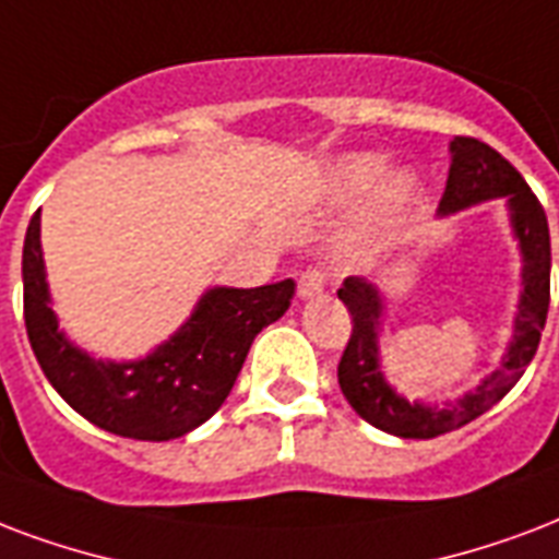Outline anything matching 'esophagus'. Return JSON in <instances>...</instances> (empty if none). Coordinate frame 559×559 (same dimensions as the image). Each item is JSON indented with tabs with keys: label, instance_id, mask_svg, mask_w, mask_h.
<instances>
[{
	"label": "esophagus",
	"instance_id": "obj_1",
	"mask_svg": "<svg viewBox=\"0 0 559 559\" xmlns=\"http://www.w3.org/2000/svg\"><path fill=\"white\" fill-rule=\"evenodd\" d=\"M322 287H325V272L317 270V266H308V270L298 275V298L319 296Z\"/></svg>",
	"mask_w": 559,
	"mask_h": 559
}]
</instances>
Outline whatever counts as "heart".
I'll return each instance as SVG.
<instances>
[{
	"instance_id": "obj_1",
	"label": "heart",
	"mask_w": 559,
	"mask_h": 559,
	"mask_svg": "<svg viewBox=\"0 0 559 559\" xmlns=\"http://www.w3.org/2000/svg\"><path fill=\"white\" fill-rule=\"evenodd\" d=\"M386 157L378 152H348L334 160H328L319 169L317 195L325 204H348L366 195L374 187L372 202L366 207L355 240L348 246L352 258H369L381 249L386 234L393 231L402 219L404 207L413 202V176L411 173H390L386 179Z\"/></svg>"
}]
</instances>
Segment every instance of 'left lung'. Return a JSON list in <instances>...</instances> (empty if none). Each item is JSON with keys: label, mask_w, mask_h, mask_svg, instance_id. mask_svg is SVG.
I'll use <instances>...</instances> for the list:
<instances>
[{"label": "left lung", "mask_w": 559, "mask_h": 559, "mask_svg": "<svg viewBox=\"0 0 559 559\" xmlns=\"http://www.w3.org/2000/svg\"><path fill=\"white\" fill-rule=\"evenodd\" d=\"M451 166L445 193L437 216L466 211L472 204L504 199L510 213V228L522 251V293L513 319V336L507 343L501 366L487 378H480L475 390H468L454 402L428 404L411 402L386 381L381 366V322L383 293L366 278H346L336 289L340 301L352 313V340L336 366L340 390L355 407L360 419L374 428L404 437V440H431L440 433L468 425L504 399L534 360L539 336H543L548 301H551V237L548 219L539 199L531 193L516 166H510L496 148L475 138L451 140Z\"/></svg>", "instance_id": "obj_1"}]
</instances>
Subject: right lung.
Returning a JSON list of instances; mask_svg holds the SVG:
<instances>
[{
    "label": "right lung",
    "mask_w": 559,
    "mask_h": 559,
    "mask_svg": "<svg viewBox=\"0 0 559 559\" xmlns=\"http://www.w3.org/2000/svg\"><path fill=\"white\" fill-rule=\"evenodd\" d=\"M293 278L266 287H211L176 334L138 360H99L58 328L40 246V211L23 246L25 331L58 395L96 428L128 440L185 437L223 407L254 336L287 313Z\"/></svg>",
    "instance_id": "right-lung-1"
}]
</instances>
